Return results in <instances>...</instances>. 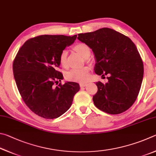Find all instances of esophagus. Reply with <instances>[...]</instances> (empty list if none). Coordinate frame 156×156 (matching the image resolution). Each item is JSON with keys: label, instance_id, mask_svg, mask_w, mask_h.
Masks as SVG:
<instances>
[{"label": "esophagus", "instance_id": "esophagus-1", "mask_svg": "<svg viewBox=\"0 0 156 156\" xmlns=\"http://www.w3.org/2000/svg\"><path fill=\"white\" fill-rule=\"evenodd\" d=\"M87 85H88V84L85 83H81L80 84V86L81 88H83V87H86V86H87Z\"/></svg>", "mask_w": 156, "mask_h": 156}]
</instances>
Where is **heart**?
<instances>
[{
	"mask_svg": "<svg viewBox=\"0 0 156 156\" xmlns=\"http://www.w3.org/2000/svg\"><path fill=\"white\" fill-rule=\"evenodd\" d=\"M73 50L80 56L88 61L90 56L91 51L89 46L84 43H79L73 46ZM59 63L64 68H68V52L64 50L61 52L59 56ZM90 68L84 67L79 70H71L65 73V79L69 81L83 83L86 82L89 79Z\"/></svg>",
	"mask_w": 156,
	"mask_h": 156,
	"instance_id": "1",
	"label": "heart"
}]
</instances>
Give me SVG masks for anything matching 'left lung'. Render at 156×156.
I'll list each match as a JSON object with an SVG mask.
<instances>
[{
  "instance_id": "8db88e82",
  "label": "left lung",
  "mask_w": 156,
  "mask_h": 156,
  "mask_svg": "<svg viewBox=\"0 0 156 156\" xmlns=\"http://www.w3.org/2000/svg\"><path fill=\"white\" fill-rule=\"evenodd\" d=\"M77 39L93 51L95 73L108 75L107 83H96L95 106L110 114L124 112L137 99L143 79V62L134 43L110 28L80 34Z\"/></svg>"
}]
</instances>
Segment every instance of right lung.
Returning a JSON list of instances; mask_svg holds the SVG:
<instances>
[{"instance_id":"right-lung-1","label":"right lung","mask_w":156,"mask_h":156,"mask_svg":"<svg viewBox=\"0 0 156 156\" xmlns=\"http://www.w3.org/2000/svg\"><path fill=\"white\" fill-rule=\"evenodd\" d=\"M76 38L63 35H43L27 40L13 60V72L22 99L33 112L44 119L58 118L72 105L79 83L59 81V56Z\"/></svg>"}]
</instances>
